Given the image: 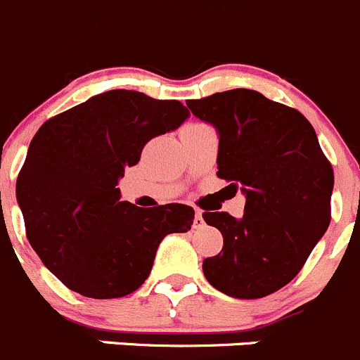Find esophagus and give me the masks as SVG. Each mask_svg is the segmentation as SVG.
I'll use <instances>...</instances> for the list:
<instances>
[{"label": "esophagus", "mask_w": 360, "mask_h": 360, "mask_svg": "<svg viewBox=\"0 0 360 360\" xmlns=\"http://www.w3.org/2000/svg\"><path fill=\"white\" fill-rule=\"evenodd\" d=\"M202 227H204L202 211L197 210V211H195V218H193V229H202Z\"/></svg>", "instance_id": "34e87169"}]
</instances>
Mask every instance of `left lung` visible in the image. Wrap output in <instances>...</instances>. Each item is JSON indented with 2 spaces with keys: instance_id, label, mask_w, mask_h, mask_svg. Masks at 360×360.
<instances>
[{
  "instance_id": "1",
  "label": "left lung",
  "mask_w": 360,
  "mask_h": 360,
  "mask_svg": "<svg viewBox=\"0 0 360 360\" xmlns=\"http://www.w3.org/2000/svg\"><path fill=\"white\" fill-rule=\"evenodd\" d=\"M218 131V172L245 193L243 218L206 211L224 236L206 257L211 286L234 298H263L297 277L330 224L334 170L316 131L298 110L248 89L188 101Z\"/></svg>"
}]
</instances>
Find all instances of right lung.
<instances>
[{
	"instance_id": "add662e5",
	"label": "right lung",
	"mask_w": 360,
	"mask_h": 360,
	"mask_svg": "<svg viewBox=\"0 0 360 360\" xmlns=\"http://www.w3.org/2000/svg\"><path fill=\"white\" fill-rule=\"evenodd\" d=\"M188 115L179 101L110 90L37 131L15 195L30 245L69 290L99 300L126 297L149 277L160 241L190 229L193 207L143 210L120 200L117 188L143 146Z\"/></svg>"
}]
</instances>
